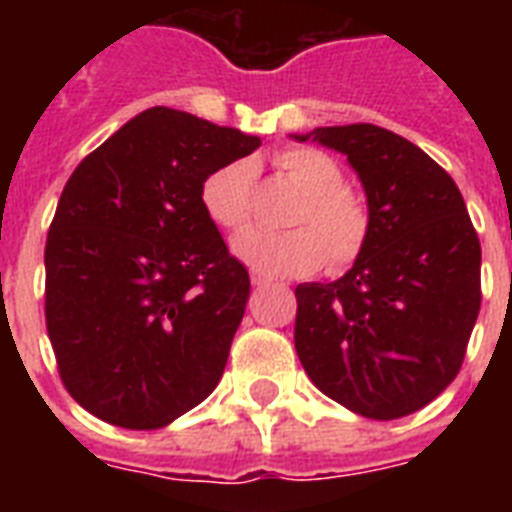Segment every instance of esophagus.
Here are the masks:
<instances>
[{
    "label": "esophagus",
    "instance_id": "1",
    "mask_svg": "<svg viewBox=\"0 0 512 512\" xmlns=\"http://www.w3.org/2000/svg\"><path fill=\"white\" fill-rule=\"evenodd\" d=\"M273 281L271 279H265V276H260V273H255L252 271V287H257V289H265V287H271Z\"/></svg>",
    "mask_w": 512,
    "mask_h": 512
}]
</instances>
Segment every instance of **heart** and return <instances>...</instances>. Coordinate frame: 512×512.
<instances>
[{"mask_svg": "<svg viewBox=\"0 0 512 512\" xmlns=\"http://www.w3.org/2000/svg\"><path fill=\"white\" fill-rule=\"evenodd\" d=\"M279 172L300 201L289 215V233L247 231L233 241L241 263L268 279H287L319 271L327 263L340 273L364 255L372 233L366 201L345 185L337 159L313 146L281 148L273 154ZM252 177L249 162H231L201 183V207L217 228L241 231L252 217Z\"/></svg>", "mask_w": 512, "mask_h": 512, "instance_id": "obj_1", "label": "heart"}]
</instances>
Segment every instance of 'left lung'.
Instances as JSON below:
<instances>
[{"mask_svg": "<svg viewBox=\"0 0 512 512\" xmlns=\"http://www.w3.org/2000/svg\"><path fill=\"white\" fill-rule=\"evenodd\" d=\"M311 135L358 172L372 233L342 279L295 289L297 356L350 412L406 417L465 361L481 311V241L452 175L406 138L364 122Z\"/></svg>", "mask_w": 512, "mask_h": 512, "instance_id": "obj_1", "label": "left lung"}]
</instances>
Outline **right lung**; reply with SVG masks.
Instances as JSON below:
<instances>
[{"label": "right lung", "instance_id": "add662e5", "mask_svg": "<svg viewBox=\"0 0 512 512\" xmlns=\"http://www.w3.org/2000/svg\"><path fill=\"white\" fill-rule=\"evenodd\" d=\"M260 138L148 108L68 177L44 247V321L76 404L130 430L170 425L223 377L249 273L201 183Z\"/></svg>", "mask_w": 512, "mask_h": 512}]
</instances>
